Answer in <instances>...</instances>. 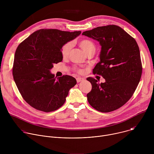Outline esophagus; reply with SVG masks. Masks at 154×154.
<instances>
[{
    "mask_svg": "<svg viewBox=\"0 0 154 154\" xmlns=\"http://www.w3.org/2000/svg\"><path fill=\"white\" fill-rule=\"evenodd\" d=\"M76 80H77V83H79V82H81L83 81L84 79H83L82 77H77V78H76Z\"/></svg>",
    "mask_w": 154,
    "mask_h": 154,
    "instance_id": "34e87169",
    "label": "esophagus"
}]
</instances>
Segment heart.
I'll return each mask as SVG.
<instances>
[{
	"instance_id": "heart-1",
	"label": "heart",
	"mask_w": 154,
	"mask_h": 154,
	"mask_svg": "<svg viewBox=\"0 0 154 154\" xmlns=\"http://www.w3.org/2000/svg\"><path fill=\"white\" fill-rule=\"evenodd\" d=\"M79 46L83 49V51L89 55L91 54H94L96 51L95 44L91 40L88 39H82L78 42ZM72 45L71 42H68L63 45L61 48V53L63 58H66L69 56L70 52L71 51ZM74 69L78 72H82V70L81 69L74 67Z\"/></svg>"
}]
</instances>
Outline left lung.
<instances>
[{
    "instance_id": "8db88e82",
    "label": "left lung",
    "mask_w": 154,
    "mask_h": 154,
    "mask_svg": "<svg viewBox=\"0 0 154 154\" xmlns=\"http://www.w3.org/2000/svg\"><path fill=\"white\" fill-rule=\"evenodd\" d=\"M82 35L96 39L102 46L100 61L93 73L105 79L100 83L93 77L86 79L92 85L88 101L102 113L116 110L133 96L141 79L143 68L138 44L116 25L97 27Z\"/></svg>"
}]
</instances>
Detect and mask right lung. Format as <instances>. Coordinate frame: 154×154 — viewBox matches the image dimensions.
Returning <instances> with one entry per match:
<instances>
[{"label":"right lung","mask_w":154,"mask_h":154,"mask_svg":"<svg viewBox=\"0 0 154 154\" xmlns=\"http://www.w3.org/2000/svg\"><path fill=\"white\" fill-rule=\"evenodd\" d=\"M80 33V31L40 29L17 46L13 66L14 80L22 97L33 108L48 113L64 103L77 81L68 75L56 79L50 69L54 64L62 61V46Z\"/></svg>","instance_id":"1"}]
</instances>
